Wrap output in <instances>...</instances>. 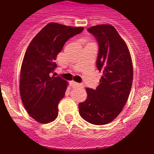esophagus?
<instances>
[{
  "instance_id": "obj_1",
  "label": "esophagus",
  "mask_w": 154,
  "mask_h": 154,
  "mask_svg": "<svg viewBox=\"0 0 154 154\" xmlns=\"http://www.w3.org/2000/svg\"><path fill=\"white\" fill-rule=\"evenodd\" d=\"M70 85H72V87H80V88H84V85L83 84H78L77 82H74V81H71L70 82Z\"/></svg>"
}]
</instances>
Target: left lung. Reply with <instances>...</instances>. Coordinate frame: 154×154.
Returning <instances> with one entry per match:
<instances>
[{
  "label": "left lung",
  "mask_w": 154,
  "mask_h": 154,
  "mask_svg": "<svg viewBox=\"0 0 154 154\" xmlns=\"http://www.w3.org/2000/svg\"><path fill=\"white\" fill-rule=\"evenodd\" d=\"M88 31L98 42L97 69L103 73L95 90L86 88V101L79 104V113L94 125H105L116 119L125 106L133 84L130 53L114 26L98 25Z\"/></svg>",
  "instance_id": "obj_1"
}]
</instances>
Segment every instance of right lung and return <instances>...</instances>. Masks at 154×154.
I'll return each instance as SVG.
<instances>
[{"instance_id":"1","label":"right lung","mask_w":154,"mask_h":154,"mask_svg":"<svg viewBox=\"0 0 154 154\" xmlns=\"http://www.w3.org/2000/svg\"><path fill=\"white\" fill-rule=\"evenodd\" d=\"M83 27L49 23L32 38L21 64L20 94L29 116L45 124L58 116V104L68 83L51 76L57 66L55 60L69 38L82 32Z\"/></svg>"}]
</instances>
